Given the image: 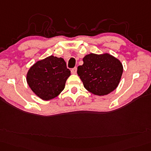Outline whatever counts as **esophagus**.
I'll return each mask as SVG.
<instances>
[{
	"instance_id": "esophagus-1",
	"label": "esophagus",
	"mask_w": 151,
	"mask_h": 151,
	"mask_svg": "<svg viewBox=\"0 0 151 151\" xmlns=\"http://www.w3.org/2000/svg\"><path fill=\"white\" fill-rule=\"evenodd\" d=\"M76 70H77V68H76V67L73 68V69H71V73L72 74H76Z\"/></svg>"
}]
</instances>
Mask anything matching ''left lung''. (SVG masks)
I'll return each instance as SVG.
<instances>
[{
	"label": "left lung",
	"mask_w": 151,
	"mask_h": 151,
	"mask_svg": "<svg viewBox=\"0 0 151 151\" xmlns=\"http://www.w3.org/2000/svg\"><path fill=\"white\" fill-rule=\"evenodd\" d=\"M77 73L88 91L104 96L116 89L123 73L121 62L109 54H90L83 58Z\"/></svg>",
	"instance_id": "8db88e82"
}]
</instances>
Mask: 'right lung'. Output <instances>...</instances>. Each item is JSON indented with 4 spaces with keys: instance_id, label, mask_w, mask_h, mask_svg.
Returning <instances> with one entry per match:
<instances>
[{
    "instance_id": "add662e5",
    "label": "right lung",
    "mask_w": 151,
    "mask_h": 151,
    "mask_svg": "<svg viewBox=\"0 0 151 151\" xmlns=\"http://www.w3.org/2000/svg\"><path fill=\"white\" fill-rule=\"evenodd\" d=\"M70 71L63 58L51 55L37 61L29 70L27 82L37 96L43 100L57 97L63 90Z\"/></svg>"
}]
</instances>
